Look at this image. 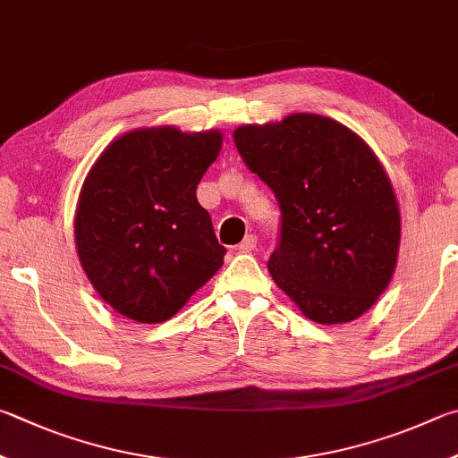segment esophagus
Masks as SVG:
<instances>
[{"label":"esophagus","instance_id":"1","mask_svg":"<svg viewBox=\"0 0 458 458\" xmlns=\"http://www.w3.org/2000/svg\"><path fill=\"white\" fill-rule=\"evenodd\" d=\"M256 242H258V238L254 236V234H248L242 242L238 244V250L240 252H252L254 248H256Z\"/></svg>","mask_w":458,"mask_h":458}]
</instances>
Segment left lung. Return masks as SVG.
Segmentation results:
<instances>
[{"mask_svg":"<svg viewBox=\"0 0 458 458\" xmlns=\"http://www.w3.org/2000/svg\"><path fill=\"white\" fill-rule=\"evenodd\" d=\"M234 142L282 212L272 280L314 322L359 318L386 290L401 244V212L378 157L318 114L246 123Z\"/></svg>","mask_w":458,"mask_h":458,"instance_id":"1","label":"left lung"}]
</instances>
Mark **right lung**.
Masks as SVG:
<instances>
[{
	"label": "right lung",
	"mask_w": 458,
	"mask_h": 458,
	"mask_svg": "<svg viewBox=\"0 0 458 458\" xmlns=\"http://www.w3.org/2000/svg\"><path fill=\"white\" fill-rule=\"evenodd\" d=\"M222 131L131 130L107 146L81 186L73 234L81 268L115 312L172 318L224 264L196 188Z\"/></svg>",
	"instance_id": "1"
}]
</instances>
